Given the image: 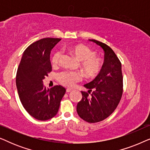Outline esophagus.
Wrapping results in <instances>:
<instances>
[{
    "label": "esophagus",
    "mask_w": 150,
    "mask_h": 150,
    "mask_svg": "<svg viewBox=\"0 0 150 150\" xmlns=\"http://www.w3.org/2000/svg\"><path fill=\"white\" fill-rule=\"evenodd\" d=\"M71 91H72V89H66V92H67V93H69V92H71Z\"/></svg>",
    "instance_id": "1"
}]
</instances>
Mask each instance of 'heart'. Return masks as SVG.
<instances>
[{"label": "heart", "mask_w": 150, "mask_h": 150, "mask_svg": "<svg viewBox=\"0 0 150 150\" xmlns=\"http://www.w3.org/2000/svg\"><path fill=\"white\" fill-rule=\"evenodd\" d=\"M68 50L81 61L80 67L87 78L95 77L101 71L103 65L102 59L96 57V53L89 47L79 44L70 47ZM62 55V50L56 51L52 57V64L58 65L60 63ZM81 79L82 75L78 71L65 70L57 74V80L59 83L67 87H72L76 83L81 81Z\"/></svg>", "instance_id": "b5f03b06"}]
</instances>
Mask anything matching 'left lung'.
Listing matches in <instances>:
<instances>
[{
  "label": "left lung",
  "instance_id": "1",
  "mask_svg": "<svg viewBox=\"0 0 150 150\" xmlns=\"http://www.w3.org/2000/svg\"><path fill=\"white\" fill-rule=\"evenodd\" d=\"M104 51L102 68L96 79L84 86L89 89L81 91L82 100L77 104L79 117L89 123L105 120L111 115L120 103L123 93L122 63L114 51L99 41L89 40Z\"/></svg>",
  "mask_w": 150,
  "mask_h": 150
}]
</instances>
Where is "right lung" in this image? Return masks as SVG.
<instances>
[{
  "instance_id": "obj_1",
  "label": "right lung",
  "mask_w": 150,
  "mask_h": 150,
  "mask_svg": "<svg viewBox=\"0 0 150 150\" xmlns=\"http://www.w3.org/2000/svg\"><path fill=\"white\" fill-rule=\"evenodd\" d=\"M59 38H44L24 50L16 74V87L22 106L36 120L45 121L56 115L66 90L61 85L46 89L43 80L52 71L51 50Z\"/></svg>"
}]
</instances>
